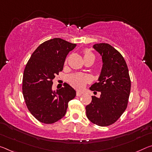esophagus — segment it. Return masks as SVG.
<instances>
[{"mask_svg": "<svg viewBox=\"0 0 152 152\" xmlns=\"http://www.w3.org/2000/svg\"><path fill=\"white\" fill-rule=\"evenodd\" d=\"M82 94H83V93L80 92V91H77V92H76V96H78V97H80V96L82 95Z\"/></svg>", "mask_w": 152, "mask_h": 152, "instance_id": "34e87169", "label": "esophagus"}]
</instances>
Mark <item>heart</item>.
<instances>
[{
  "instance_id": "obj_1",
  "label": "heart",
  "mask_w": 152,
  "mask_h": 152,
  "mask_svg": "<svg viewBox=\"0 0 152 152\" xmlns=\"http://www.w3.org/2000/svg\"><path fill=\"white\" fill-rule=\"evenodd\" d=\"M93 59L95 60V56L90 50L86 49L84 50V59ZM88 82V78L82 74H75L69 78V83L77 89H82L85 87Z\"/></svg>"
}]
</instances>
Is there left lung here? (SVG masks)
I'll list each match as a JSON object with an SVG mask.
<instances>
[{
    "mask_svg": "<svg viewBox=\"0 0 152 152\" xmlns=\"http://www.w3.org/2000/svg\"><path fill=\"white\" fill-rule=\"evenodd\" d=\"M93 48L100 54L103 66L98 82L90 89L99 91L101 95L92 96V102L86 106V116L93 123L106 126L114 124L126 110L131 79L124 57L112 46L99 43Z\"/></svg>",
    "mask_w": 152,
    "mask_h": 152,
    "instance_id": "left-lung-1",
    "label": "left lung"
}]
</instances>
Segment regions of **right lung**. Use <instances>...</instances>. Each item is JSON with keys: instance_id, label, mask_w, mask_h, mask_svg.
Returning <instances> with one entry per match:
<instances>
[{"instance_id": "right-lung-1", "label": "right lung", "mask_w": 152, "mask_h": 152, "mask_svg": "<svg viewBox=\"0 0 152 152\" xmlns=\"http://www.w3.org/2000/svg\"><path fill=\"white\" fill-rule=\"evenodd\" d=\"M76 45L55 38L42 43L31 55L23 76V95L30 112L38 121L52 124L63 118L76 91L67 84L53 91V80L63 70L65 60Z\"/></svg>"}]
</instances>
